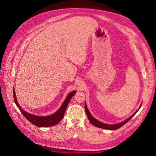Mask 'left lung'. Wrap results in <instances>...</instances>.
Masks as SVG:
<instances>
[{
    "label": "left lung",
    "mask_w": 156,
    "mask_h": 156,
    "mask_svg": "<svg viewBox=\"0 0 156 156\" xmlns=\"http://www.w3.org/2000/svg\"><path fill=\"white\" fill-rule=\"evenodd\" d=\"M142 104L140 105V107H139V108L138 109V110L133 114V115L131 116L129 118L126 119L125 121H122L121 122H120V123H118V124H116V125H108V124H105V123H103V122H101L99 121H97V119H95L92 115L90 113L87 105H86V104H85V112H86V114L87 115V117H88V119L89 120V121L90 122V123H92L93 125H94L96 127H98V128H102V129H109V130H114V129H117L119 128H121V126H123L124 125H125L126 122L128 121H129L131 119H132L135 115V114L138 112V111L139 110V109L140 108Z\"/></svg>",
    "instance_id": "left-lung-1"
}]
</instances>
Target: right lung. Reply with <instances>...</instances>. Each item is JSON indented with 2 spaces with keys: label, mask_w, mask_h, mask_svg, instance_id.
Segmentation results:
<instances>
[{
  "label": "right lung",
  "mask_w": 156,
  "mask_h": 156,
  "mask_svg": "<svg viewBox=\"0 0 156 156\" xmlns=\"http://www.w3.org/2000/svg\"><path fill=\"white\" fill-rule=\"evenodd\" d=\"M76 91H73L71 92L66 97V99H65L64 102L62 104L61 107L59 108V109L54 114H52L50 116H35L34 114H31L30 113H28L27 112L24 111L21 107L20 104H18L17 99H16V97L15 94V91L13 89V97L14 102L16 103V105H17L18 109L20 110L21 113L23 114V116L25 117V118L28 120L32 124L39 127H48V126H52L60 122L62 119L64 117V112L66 109L67 106L71 99L73 96L76 94Z\"/></svg>",
  "instance_id": "add662e5"
}]
</instances>
